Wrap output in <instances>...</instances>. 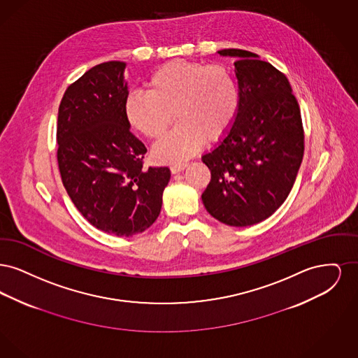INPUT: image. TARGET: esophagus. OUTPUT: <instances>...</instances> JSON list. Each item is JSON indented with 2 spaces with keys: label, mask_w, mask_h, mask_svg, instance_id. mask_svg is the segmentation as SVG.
Returning a JSON list of instances; mask_svg holds the SVG:
<instances>
[{
  "label": "esophagus",
  "mask_w": 358,
  "mask_h": 358,
  "mask_svg": "<svg viewBox=\"0 0 358 358\" xmlns=\"http://www.w3.org/2000/svg\"><path fill=\"white\" fill-rule=\"evenodd\" d=\"M187 166V162H176L171 166V171L173 174L176 173H180V171H184Z\"/></svg>",
  "instance_id": "34e87169"
}]
</instances>
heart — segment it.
I'll use <instances>...</instances> for the list:
<instances>
[{"mask_svg":"<svg viewBox=\"0 0 358 358\" xmlns=\"http://www.w3.org/2000/svg\"><path fill=\"white\" fill-rule=\"evenodd\" d=\"M148 92L127 95L123 111L127 123L149 139H159L174 117L177 126L157 146L162 161L184 159L204 143L229 133L238 117L240 91L232 71L220 64L174 60L155 69Z\"/></svg>","mask_w":358,"mask_h":358,"instance_id":"b5f03b06","label":"heart"}]
</instances>
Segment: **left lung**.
<instances>
[{"label": "left lung", "instance_id": "1", "mask_svg": "<svg viewBox=\"0 0 358 358\" xmlns=\"http://www.w3.org/2000/svg\"><path fill=\"white\" fill-rule=\"evenodd\" d=\"M235 57L240 91L229 133L201 159L210 182L205 209L231 227L266 220L285 203L303 158L301 110L287 78L252 52L222 50Z\"/></svg>", "mask_w": 358, "mask_h": 358}]
</instances>
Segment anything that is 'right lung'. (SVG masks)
Returning a JSON list of instances; mask_svg holds the SVG:
<instances>
[{
	"label": "right lung",
	"instance_id": "obj_1",
	"mask_svg": "<svg viewBox=\"0 0 358 358\" xmlns=\"http://www.w3.org/2000/svg\"><path fill=\"white\" fill-rule=\"evenodd\" d=\"M124 62L88 69L59 106L57 162L64 187L85 220L130 238L159 216L169 168L145 169V145L131 134L123 106Z\"/></svg>",
	"mask_w": 358,
	"mask_h": 358
}]
</instances>
